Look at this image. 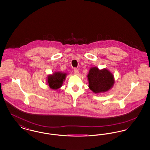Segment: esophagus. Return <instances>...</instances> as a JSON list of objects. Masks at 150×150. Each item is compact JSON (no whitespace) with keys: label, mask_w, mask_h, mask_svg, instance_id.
Segmentation results:
<instances>
[{"label":"esophagus","mask_w":150,"mask_h":150,"mask_svg":"<svg viewBox=\"0 0 150 150\" xmlns=\"http://www.w3.org/2000/svg\"><path fill=\"white\" fill-rule=\"evenodd\" d=\"M74 74H78L79 73L78 69H76V68H75V69H74Z\"/></svg>","instance_id":"34e87169"}]
</instances>
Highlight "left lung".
<instances>
[{"label": "left lung", "instance_id": "8db88e82", "mask_svg": "<svg viewBox=\"0 0 150 150\" xmlns=\"http://www.w3.org/2000/svg\"><path fill=\"white\" fill-rule=\"evenodd\" d=\"M89 87L94 93L105 92L114 83L113 75L106 69L100 70L98 68L91 69L88 75Z\"/></svg>", "mask_w": 150, "mask_h": 150}]
</instances>
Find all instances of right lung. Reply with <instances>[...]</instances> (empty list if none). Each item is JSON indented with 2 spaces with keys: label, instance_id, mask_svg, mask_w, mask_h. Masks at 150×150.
Returning <instances> with one entry per match:
<instances>
[{
  "label": "right lung",
  "instance_id": "obj_1",
  "mask_svg": "<svg viewBox=\"0 0 150 150\" xmlns=\"http://www.w3.org/2000/svg\"><path fill=\"white\" fill-rule=\"evenodd\" d=\"M66 74L56 72L52 75H50L48 78V83L50 88L57 89L59 88L63 83V81L66 78Z\"/></svg>",
  "mask_w": 150,
  "mask_h": 150
}]
</instances>
